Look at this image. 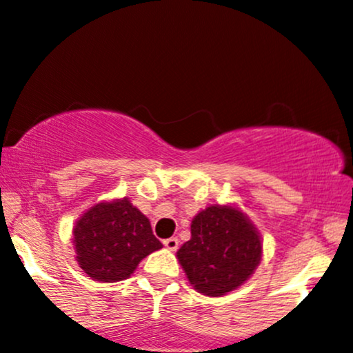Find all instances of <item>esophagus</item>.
Returning a JSON list of instances; mask_svg holds the SVG:
<instances>
[{"label": "esophagus", "instance_id": "34e87169", "mask_svg": "<svg viewBox=\"0 0 353 353\" xmlns=\"http://www.w3.org/2000/svg\"><path fill=\"white\" fill-rule=\"evenodd\" d=\"M164 245L165 249L169 250H177V247H179V241H177V237H169L164 241Z\"/></svg>", "mask_w": 353, "mask_h": 353}]
</instances>
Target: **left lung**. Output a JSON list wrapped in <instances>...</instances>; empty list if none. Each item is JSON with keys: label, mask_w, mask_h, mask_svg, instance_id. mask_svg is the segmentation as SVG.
Listing matches in <instances>:
<instances>
[{"label": "left lung", "mask_w": 353, "mask_h": 353, "mask_svg": "<svg viewBox=\"0 0 353 353\" xmlns=\"http://www.w3.org/2000/svg\"><path fill=\"white\" fill-rule=\"evenodd\" d=\"M190 285L208 297L239 289L262 261V239L236 205L212 204L190 222V239L176 254Z\"/></svg>", "instance_id": "8db88e82"}]
</instances>
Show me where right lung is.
<instances>
[{"mask_svg":"<svg viewBox=\"0 0 353 353\" xmlns=\"http://www.w3.org/2000/svg\"><path fill=\"white\" fill-rule=\"evenodd\" d=\"M72 245L79 267L96 282L124 281L144 257L163 249L149 219L128 197L101 201L81 214Z\"/></svg>","mask_w":353,"mask_h":353,"instance_id":"right-lung-1","label":"right lung"}]
</instances>
